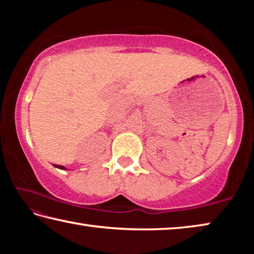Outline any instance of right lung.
Returning <instances> with one entry per match:
<instances>
[{
    "mask_svg": "<svg viewBox=\"0 0 254 254\" xmlns=\"http://www.w3.org/2000/svg\"><path fill=\"white\" fill-rule=\"evenodd\" d=\"M56 168H58V169H62V170H67V168L66 167H64V166H59V165H54Z\"/></svg>",
    "mask_w": 254,
    "mask_h": 254,
    "instance_id": "obj_1",
    "label": "right lung"
}]
</instances>
